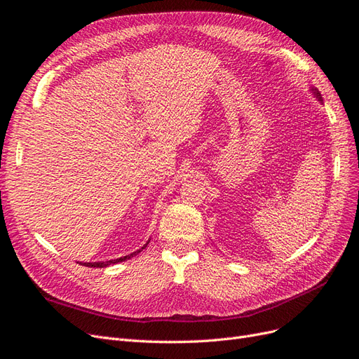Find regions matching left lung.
<instances>
[{"instance_id":"8db88e82","label":"left lung","mask_w":359,"mask_h":359,"mask_svg":"<svg viewBox=\"0 0 359 359\" xmlns=\"http://www.w3.org/2000/svg\"><path fill=\"white\" fill-rule=\"evenodd\" d=\"M313 91H314V95H316V97H318V99H319V100H322V97H320V93H319V91H318V90H314V88H313Z\"/></svg>"}]
</instances>
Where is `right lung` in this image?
I'll return each instance as SVG.
<instances>
[{"instance_id":"obj_1","label":"right lung","mask_w":359,"mask_h":359,"mask_svg":"<svg viewBox=\"0 0 359 359\" xmlns=\"http://www.w3.org/2000/svg\"><path fill=\"white\" fill-rule=\"evenodd\" d=\"M148 244V243H147ZM147 244L142 247V248H145L147 247ZM142 248L140 250H137V252H133L132 255H127V256H124V257H119V259H112V260H107V262H86V264H82V265H85V266H90V268H104V266H107V265H112V264H118V262H123V260H127V259H130V257H133V256H136L137 253H140L142 252Z\"/></svg>"}]
</instances>
